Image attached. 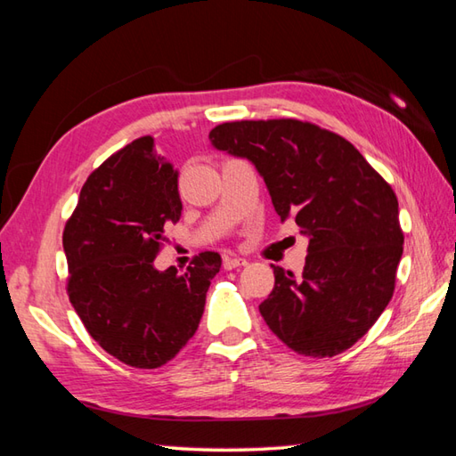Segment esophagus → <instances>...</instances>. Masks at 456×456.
<instances>
[{
    "label": "esophagus",
    "instance_id": "obj_1",
    "mask_svg": "<svg viewBox=\"0 0 456 456\" xmlns=\"http://www.w3.org/2000/svg\"><path fill=\"white\" fill-rule=\"evenodd\" d=\"M245 265H247V261L241 259V256H225V259H223V267H225L227 271L237 269V267H245Z\"/></svg>",
    "mask_w": 456,
    "mask_h": 456
}]
</instances>
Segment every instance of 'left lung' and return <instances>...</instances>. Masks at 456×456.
I'll use <instances>...</instances> for the list:
<instances>
[{
  "label": "left lung",
  "mask_w": 456,
  "mask_h": 456,
  "mask_svg": "<svg viewBox=\"0 0 456 456\" xmlns=\"http://www.w3.org/2000/svg\"><path fill=\"white\" fill-rule=\"evenodd\" d=\"M209 142L251 161L281 221L309 239L301 277L271 265L265 322L305 357L346 351L395 291L404 237L391 185L346 139L297 119L223 123Z\"/></svg>",
  "instance_id": "1"
}]
</instances>
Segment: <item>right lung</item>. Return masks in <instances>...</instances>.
<instances>
[{
  "instance_id": "right-lung-1",
  "label": "right lung",
  "mask_w": 456,
  "mask_h": 456,
  "mask_svg": "<svg viewBox=\"0 0 456 456\" xmlns=\"http://www.w3.org/2000/svg\"><path fill=\"white\" fill-rule=\"evenodd\" d=\"M181 217L177 171L139 137L94 171L63 231L69 301L87 333L115 359L157 369L200 327L221 256L205 251L191 267L155 269L163 229Z\"/></svg>"
}]
</instances>
